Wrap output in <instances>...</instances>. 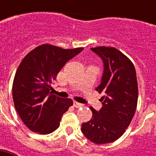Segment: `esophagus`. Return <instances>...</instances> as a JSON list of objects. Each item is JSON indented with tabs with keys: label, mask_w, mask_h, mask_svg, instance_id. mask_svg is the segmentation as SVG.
Segmentation results:
<instances>
[{
	"label": "esophagus",
	"mask_w": 156,
	"mask_h": 156,
	"mask_svg": "<svg viewBox=\"0 0 156 156\" xmlns=\"http://www.w3.org/2000/svg\"><path fill=\"white\" fill-rule=\"evenodd\" d=\"M74 106L75 108H81V107L83 106V104H81L80 102H77V101H74Z\"/></svg>",
	"instance_id": "34e87169"
}]
</instances>
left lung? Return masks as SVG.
Returning <instances> with one entry per match:
<instances>
[{"label":"left lung","instance_id":"obj_1","mask_svg":"<svg viewBox=\"0 0 156 156\" xmlns=\"http://www.w3.org/2000/svg\"><path fill=\"white\" fill-rule=\"evenodd\" d=\"M91 50L103 62V74L96 91L103 94L99 111L90 107L93 115L82 123L81 132L95 144L113 142L120 138L135 115L138 85L135 66L115 48L97 47Z\"/></svg>","mask_w":156,"mask_h":156}]
</instances>
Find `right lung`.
I'll use <instances>...</instances> for the list:
<instances>
[{
  "label": "right lung",
  "instance_id": "add662e5",
  "mask_svg": "<svg viewBox=\"0 0 156 156\" xmlns=\"http://www.w3.org/2000/svg\"><path fill=\"white\" fill-rule=\"evenodd\" d=\"M82 49L43 44L21 61L13 82V100L21 121L30 130L48 135L59 128L73 101L53 94L51 85L63 66Z\"/></svg>",
  "mask_w": 156,
  "mask_h": 156
}]
</instances>
